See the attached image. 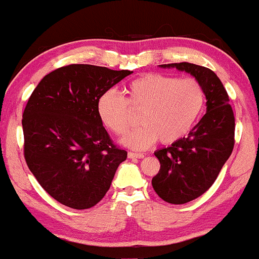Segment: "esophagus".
<instances>
[{"label": "esophagus", "mask_w": 259, "mask_h": 259, "mask_svg": "<svg viewBox=\"0 0 259 259\" xmlns=\"http://www.w3.org/2000/svg\"><path fill=\"white\" fill-rule=\"evenodd\" d=\"M127 157H129V158H144L145 154L138 152H129L127 153Z\"/></svg>", "instance_id": "esophagus-1"}]
</instances>
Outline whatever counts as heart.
<instances>
[{"instance_id": "1", "label": "heart", "mask_w": 259, "mask_h": 259, "mask_svg": "<svg viewBox=\"0 0 259 259\" xmlns=\"http://www.w3.org/2000/svg\"><path fill=\"white\" fill-rule=\"evenodd\" d=\"M125 100L115 91L103 92L97 101V114L106 129L123 135L129 129L130 109L140 112L141 124L121 144L145 150L157 141L173 144L183 139L200 119L206 103L203 88L196 79L165 74H145L126 85Z\"/></svg>"}]
</instances>
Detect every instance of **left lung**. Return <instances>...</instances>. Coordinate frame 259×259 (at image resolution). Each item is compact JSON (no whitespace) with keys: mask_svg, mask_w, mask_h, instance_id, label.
Masks as SVG:
<instances>
[{"mask_svg":"<svg viewBox=\"0 0 259 259\" xmlns=\"http://www.w3.org/2000/svg\"><path fill=\"white\" fill-rule=\"evenodd\" d=\"M177 68L197 80L206 94L207 112L186 138L154 152L160 163L152 186L168 203L183 204L200 197L213 185L234 148L235 118L229 96L213 70L187 63L160 64Z\"/></svg>","mask_w":259,"mask_h":259,"instance_id":"obj_1","label":"left lung"}]
</instances>
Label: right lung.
I'll use <instances>...</instances> for the list:
<instances>
[{"instance_id":"right-lung-1","label":"right lung","mask_w":259,"mask_h":259,"mask_svg":"<svg viewBox=\"0 0 259 259\" xmlns=\"http://www.w3.org/2000/svg\"><path fill=\"white\" fill-rule=\"evenodd\" d=\"M91 64H70L38 82L23 113L24 157L45 191L74 209L105 197L126 151L112 142L97 114L103 92L130 75Z\"/></svg>"}]
</instances>
